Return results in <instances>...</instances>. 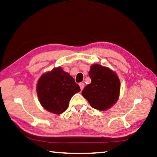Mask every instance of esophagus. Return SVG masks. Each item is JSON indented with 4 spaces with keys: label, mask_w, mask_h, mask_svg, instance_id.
Masks as SVG:
<instances>
[{
    "label": "esophagus",
    "mask_w": 157,
    "mask_h": 157,
    "mask_svg": "<svg viewBox=\"0 0 157 157\" xmlns=\"http://www.w3.org/2000/svg\"><path fill=\"white\" fill-rule=\"evenodd\" d=\"M79 86H80V88H81V90H82V89H83L84 88V83H82V82H81V83H79Z\"/></svg>",
    "instance_id": "1"
}]
</instances>
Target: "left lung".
I'll use <instances>...</instances> for the list:
<instances>
[{"label":"left lung","instance_id":"1","mask_svg":"<svg viewBox=\"0 0 157 157\" xmlns=\"http://www.w3.org/2000/svg\"><path fill=\"white\" fill-rule=\"evenodd\" d=\"M90 84L85 86L82 94L95 109L105 110L117 101L120 82L113 71L99 64L90 67L88 73Z\"/></svg>","mask_w":157,"mask_h":157}]
</instances>
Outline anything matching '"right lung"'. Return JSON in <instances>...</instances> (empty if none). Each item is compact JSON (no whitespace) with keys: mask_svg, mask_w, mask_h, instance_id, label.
I'll use <instances>...</instances> for the list:
<instances>
[{"mask_svg":"<svg viewBox=\"0 0 157 157\" xmlns=\"http://www.w3.org/2000/svg\"><path fill=\"white\" fill-rule=\"evenodd\" d=\"M80 90L79 85L60 67L42 75L37 84L40 102L45 109L61 114L67 109L72 96Z\"/></svg>","mask_w":157,"mask_h":157,"instance_id":"right-lung-1","label":"right lung"}]
</instances>
